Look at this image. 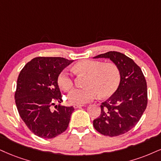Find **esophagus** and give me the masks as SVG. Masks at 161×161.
Wrapping results in <instances>:
<instances>
[{
  "mask_svg": "<svg viewBox=\"0 0 161 161\" xmlns=\"http://www.w3.org/2000/svg\"><path fill=\"white\" fill-rule=\"evenodd\" d=\"M84 105L83 104H75L74 105H73V107H74V108L77 109V108H81V107H83Z\"/></svg>",
  "mask_w": 161,
  "mask_h": 161,
  "instance_id": "esophagus-1",
  "label": "esophagus"
}]
</instances>
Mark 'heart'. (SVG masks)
Masks as SVG:
<instances>
[{
	"label": "heart",
	"instance_id": "b5f03b06",
	"mask_svg": "<svg viewBox=\"0 0 161 161\" xmlns=\"http://www.w3.org/2000/svg\"><path fill=\"white\" fill-rule=\"evenodd\" d=\"M74 71L78 74L87 75L86 87L75 89L68 95V100L72 104H84L98 98H106L116 92L121 82V71L115 63H104L98 60L86 59L77 63ZM57 84L63 90H70L74 85L72 76L64 69L57 77Z\"/></svg>",
	"mask_w": 161,
	"mask_h": 161
}]
</instances>
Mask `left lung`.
I'll use <instances>...</instances> for the list:
<instances>
[{"mask_svg": "<svg viewBox=\"0 0 161 161\" xmlns=\"http://www.w3.org/2000/svg\"><path fill=\"white\" fill-rule=\"evenodd\" d=\"M94 58L110 59L118 65L122 77L117 90L101 104L93 126L103 135H122L137 124L147 107L146 80L140 66L124 53L109 51Z\"/></svg>", "mask_w": 161, "mask_h": 161, "instance_id": "1", "label": "left lung"}]
</instances>
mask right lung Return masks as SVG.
<instances>
[{
	"label": "right lung",
	"mask_w": 161,
	"mask_h": 161,
	"mask_svg": "<svg viewBox=\"0 0 161 161\" xmlns=\"http://www.w3.org/2000/svg\"><path fill=\"white\" fill-rule=\"evenodd\" d=\"M73 60L63 57H35L21 69L17 80L15 100L24 122L35 135L56 137L66 130L74 108L56 105L62 95L57 77Z\"/></svg>",
	"instance_id": "obj_1"
}]
</instances>
